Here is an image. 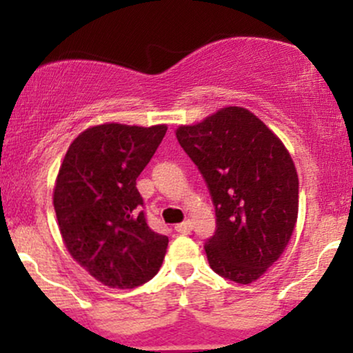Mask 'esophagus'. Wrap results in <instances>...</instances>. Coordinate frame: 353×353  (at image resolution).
<instances>
[{
  "label": "esophagus",
  "mask_w": 353,
  "mask_h": 353,
  "mask_svg": "<svg viewBox=\"0 0 353 353\" xmlns=\"http://www.w3.org/2000/svg\"><path fill=\"white\" fill-rule=\"evenodd\" d=\"M174 229H176V232H179V234H189L190 230H192V222L184 221V222H181V224H177Z\"/></svg>",
  "instance_id": "34e87169"
}]
</instances>
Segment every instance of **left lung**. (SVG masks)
I'll use <instances>...</instances> for the list:
<instances>
[{"instance_id": "1", "label": "left lung", "mask_w": 353, "mask_h": 353, "mask_svg": "<svg viewBox=\"0 0 353 353\" xmlns=\"http://www.w3.org/2000/svg\"><path fill=\"white\" fill-rule=\"evenodd\" d=\"M176 137L199 168L216 208L205 242L210 269L252 283L281 257L297 224L299 177L277 136L249 109L228 106Z\"/></svg>"}]
</instances>
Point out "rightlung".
Wrapping results in <instances>:
<instances>
[{"label":"right lung","instance_id":"obj_1","mask_svg":"<svg viewBox=\"0 0 353 353\" xmlns=\"http://www.w3.org/2000/svg\"><path fill=\"white\" fill-rule=\"evenodd\" d=\"M168 131L165 124L92 125L59 165L52 204L68 252L96 281L134 289L159 272L169 239L149 229L136 179Z\"/></svg>","mask_w":353,"mask_h":353}]
</instances>
